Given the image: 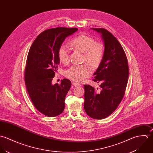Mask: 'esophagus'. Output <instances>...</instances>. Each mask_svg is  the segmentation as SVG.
<instances>
[{"label":"esophagus","instance_id":"esophagus-1","mask_svg":"<svg viewBox=\"0 0 153 153\" xmlns=\"http://www.w3.org/2000/svg\"><path fill=\"white\" fill-rule=\"evenodd\" d=\"M72 85L75 86V87H77V86H80V85L79 83H75V82H73L72 83Z\"/></svg>","mask_w":153,"mask_h":153}]
</instances>
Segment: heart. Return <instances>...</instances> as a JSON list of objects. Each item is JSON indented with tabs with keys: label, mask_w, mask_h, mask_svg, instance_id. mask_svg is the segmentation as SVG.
<instances>
[{
	"label": "heart",
	"mask_w": 153,
	"mask_h": 153,
	"mask_svg": "<svg viewBox=\"0 0 153 153\" xmlns=\"http://www.w3.org/2000/svg\"><path fill=\"white\" fill-rule=\"evenodd\" d=\"M70 45L74 50L84 53L85 60L93 68L98 67L104 54V47L101 42H95L89 36L81 35L73 39ZM58 54L61 62L66 64L69 62V51L66 45H61ZM91 73V68L88 65H74L65 71V75L71 80L81 82L89 77Z\"/></svg>",
	"instance_id": "1"
}]
</instances>
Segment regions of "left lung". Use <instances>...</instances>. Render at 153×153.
<instances>
[{"mask_svg": "<svg viewBox=\"0 0 153 153\" xmlns=\"http://www.w3.org/2000/svg\"><path fill=\"white\" fill-rule=\"evenodd\" d=\"M99 32L104 42V54L94 73V82L100 83V89L84 85V108L95 120L105 118L117 108L126 88L129 68L124 50L118 39L104 28H92Z\"/></svg>", "mask_w": 153, "mask_h": 153, "instance_id": "left-lung-1", "label": "left lung"}]
</instances>
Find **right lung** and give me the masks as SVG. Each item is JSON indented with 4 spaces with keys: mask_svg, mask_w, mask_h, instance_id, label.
I'll use <instances>...</instances> for the list:
<instances>
[{
    "mask_svg": "<svg viewBox=\"0 0 153 153\" xmlns=\"http://www.w3.org/2000/svg\"><path fill=\"white\" fill-rule=\"evenodd\" d=\"M78 30L58 27L41 32L30 49L25 70L27 92L36 109L49 117L59 115L65 108V98L71 87L67 79L61 84L51 82L60 63L59 50L65 38Z\"/></svg>",
    "mask_w": 153,
    "mask_h": 153,
    "instance_id": "right-lung-1",
    "label": "right lung"
}]
</instances>
